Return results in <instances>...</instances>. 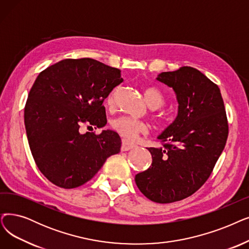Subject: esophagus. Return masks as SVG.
Returning a JSON list of instances; mask_svg holds the SVG:
<instances>
[{
  "label": "esophagus",
  "instance_id": "1",
  "mask_svg": "<svg viewBox=\"0 0 249 249\" xmlns=\"http://www.w3.org/2000/svg\"><path fill=\"white\" fill-rule=\"evenodd\" d=\"M133 147H135V144H133L132 142H129L128 140L123 139L122 140V145H121V150L122 151H127V150H130Z\"/></svg>",
  "mask_w": 249,
  "mask_h": 249
}]
</instances>
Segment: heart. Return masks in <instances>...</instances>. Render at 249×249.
I'll return each instance as SVG.
<instances>
[{"mask_svg":"<svg viewBox=\"0 0 249 249\" xmlns=\"http://www.w3.org/2000/svg\"><path fill=\"white\" fill-rule=\"evenodd\" d=\"M144 96L147 104L153 109H158V107H160L165 104L164 94L156 88H147L144 90ZM107 105H113V95H111L109 100H107ZM157 119H159L160 121L163 120V115L159 114L157 116ZM111 126L122 137L129 140H133L139 134H145L148 132V125L146 123L126 116L114 119L111 123Z\"/></svg>","mask_w":249,"mask_h":249,"instance_id":"b5f03b06","label":"heart"}]
</instances>
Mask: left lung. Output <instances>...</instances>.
Segmentation results:
<instances>
[{
  "label": "left lung",
  "instance_id": "left-lung-1",
  "mask_svg": "<svg viewBox=\"0 0 249 249\" xmlns=\"http://www.w3.org/2000/svg\"><path fill=\"white\" fill-rule=\"evenodd\" d=\"M157 79L174 89L178 115L158 136L161 147H147L153 163L135 175V183L151 201L170 203L190 196L209 179L229 128L219 86L200 71L184 66Z\"/></svg>",
  "mask_w": 249,
  "mask_h": 249
}]
</instances>
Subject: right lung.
Listing matches in <instances>:
<instances>
[{"label":"right lung","mask_w":249,"mask_h":249,"mask_svg":"<svg viewBox=\"0 0 249 249\" xmlns=\"http://www.w3.org/2000/svg\"><path fill=\"white\" fill-rule=\"evenodd\" d=\"M121 82L120 70L90 58L62 60L38 74L25 104L24 124L36 164L53 184L81 186L120 151L117 132L81 134L79 129L107 124L104 102Z\"/></svg>","instance_id":"right-lung-1"}]
</instances>
